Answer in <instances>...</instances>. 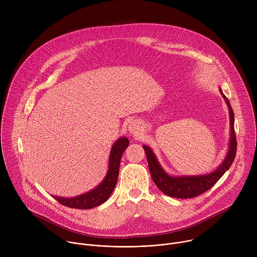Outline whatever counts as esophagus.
Wrapping results in <instances>:
<instances>
[{"mask_svg":"<svg viewBox=\"0 0 257 257\" xmlns=\"http://www.w3.org/2000/svg\"><path fill=\"white\" fill-rule=\"evenodd\" d=\"M128 129L130 131V133L136 135L138 133H140V130H141V123L137 120H133L129 123V126H128Z\"/></svg>","mask_w":257,"mask_h":257,"instance_id":"34e87169","label":"esophagus"}]
</instances>
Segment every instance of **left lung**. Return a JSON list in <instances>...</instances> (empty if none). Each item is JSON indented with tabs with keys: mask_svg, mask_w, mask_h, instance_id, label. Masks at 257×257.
I'll list each match as a JSON object with an SVG mask.
<instances>
[{
	"mask_svg": "<svg viewBox=\"0 0 257 257\" xmlns=\"http://www.w3.org/2000/svg\"><path fill=\"white\" fill-rule=\"evenodd\" d=\"M219 91H221V94L224 97L230 111L229 115L231 125V139L227 156L224 162L218 166L216 170L212 171L209 174L197 176H171L167 174L165 170L162 168V166L158 162L155 153L151 150V148L143 145L152 178L158 188L163 193L175 198H192L198 196L203 192L207 191L208 189H210L232 166L237 152V141L234 129V112L229 99L223 93V90L219 88Z\"/></svg>",
	"mask_w": 257,
	"mask_h": 257,
	"instance_id": "obj_1",
	"label": "left lung"
}]
</instances>
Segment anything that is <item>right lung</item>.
I'll list each match as a JSON object with an SVG mask.
<instances>
[{
	"label": "right lung",
	"mask_w": 257,
	"mask_h": 257,
	"mask_svg": "<svg viewBox=\"0 0 257 257\" xmlns=\"http://www.w3.org/2000/svg\"><path fill=\"white\" fill-rule=\"evenodd\" d=\"M128 145L129 140L127 137H121L113 144L108 158V170L106 175L100 184H98V186H96L94 189L76 197H53L65 206L78 209H89L103 203L115 189L119 176L120 161L124 151L128 148Z\"/></svg>",
	"instance_id": "1"
}]
</instances>
